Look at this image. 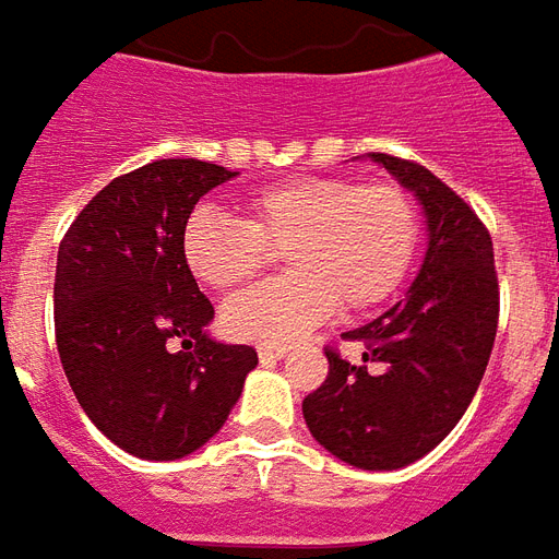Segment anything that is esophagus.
<instances>
[{"label": "esophagus", "mask_w": 559, "mask_h": 559, "mask_svg": "<svg viewBox=\"0 0 559 559\" xmlns=\"http://www.w3.org/2000/svg\"><path fill=\"white\" fill-rule=\"evenodd\" d=\"M259 357L262 360H283V357H288V348L285 345H259Z\"/></svg>", "instance_id": "esophagus-1"}]
</instances>
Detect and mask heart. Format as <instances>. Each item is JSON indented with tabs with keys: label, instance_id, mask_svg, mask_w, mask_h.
Wrapping results in <instances>:
<instances>
[{
	"label": "heart",
	"instance_id": "obj_1",
	"mask_svg": "<svg viewBox=\"0 0 559 559\" xmlns=\"http://www.w3.org/2000/svg\"><path fill=\"white\" fill-rule=\"evenodd\" d=\"M240 223L217 207L187 217L181 252L190 274L214 292L255 280L267 250H283L288 274L223 309L235 340L288 345L340 307L357 316L384 304L408 274L419 214L402 185L348 178H292L255 190Z\"/></svg>",
	"mask_w": 559,
	"mask_h": 559
}]
</instances>
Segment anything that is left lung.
<instances>
[{
    "label": "left lung",
    "mask_w": 559,
    "mask_h": 559,
    "mask_svg": "<svg viewBox=\"0 0 559 559\" xmlns=\"http://www.w3.org/2000/svg\"><path fill=\"white\" fill-rule=\"evenodd\" d=\"M417 195L426 255L414 283L384 316L348 330L364 364L328 352V381L304 399L312 438L360 471H399L455 429L486 374L497 333L495 250L471 205L426 166L369 154ZM369 359L379 364L369 373Z\"/></svg>",
    "instance_id": "1"
}]
</instances>
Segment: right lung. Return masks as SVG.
I'll return each mask as SVG.
<instances>
[{
    "label": "right lung",
    "mask_w": 559,
    "mask_h": 559,
    "mask_svg": "<svg viewBox=\"0 0 559 559\" xmlns=\"http://www.w3.org/2000/svg\"><path fill=\"white\" fill-rule=\"evenodd\" d=\"M238 173L205 160H154L109 181L59 243L56 345L80 408L145 462L205 447L229 419L250 345L207 333L214 307L181 252L195 202Z\"/></svg>",
    "instance_id": "1"
}]
</instances>
